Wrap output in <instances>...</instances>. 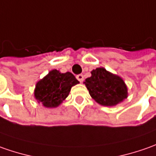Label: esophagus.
Instances as JSON below:
<instances>
[{
  "label": "esophagus",
  "instance_id": "esophagus-1",
  "mask_svg": "<svg viewBox=\"0 0 156 156\" xmlns=\"http://www.w3.org/2000/svg\"><path fill=\"white\" fill-rule=\"evenodd\" d=\"M76 78H77V79H78L80 83H82V82H83V76L82 75V74H78V75H77V77H76Z\"/></svg>",
  "mask_w": 156,
  "mask_h": 156
}]
</instances>
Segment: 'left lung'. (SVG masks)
<instances>
[{
    "label": "left lung",
    "instance_id": "obj_1",
    "mask_svg": "<svg viewBox=\"0 0 156 156\" xmlns=\"http://www.w3.org/2000/svg\"><path fill=\"white\" fill-rule=\"evenodd\" d=\"M83 83L93 99L104 106H115L128 98V87L123 79L104 67L92 70Z\"/></svg>",
    "mask_w": 156,
    "mask_h": 156
}]
</instances>
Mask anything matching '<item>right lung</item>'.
Masks as SVG:
<instances>
[{"label":"right lung","mask_w":156,"mask_h":156,"mask_svg":"<svg viewBox=\"0 0 156 156\" xmlns=\"http://www.w3.org/2000/svg\"><path fill=\"white\" fill-rule=\"evenodd\" d=\"M79 83L73 73L50 71L35 85L34 97L46 108H56L68 97L73 86Z\"/></svg>","instance_id":"add662e5"}]
</instances>
